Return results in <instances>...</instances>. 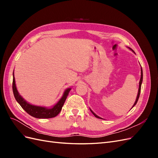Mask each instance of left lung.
Listing matches in <instances>:
<instances>
[{"label": "left lung", "instance_id": "obj_1", "mask_svg": "<svg viewBox=\"0 0 158 158\" xmlns=\"http://www.w3.org/2000/svg\"><path fill=\"white\" fill-rule=\"evenodd\" d=\"M130 49H131V48H129ZM132 50V49H131ZM134 52H135V51H132ZM142 80H143V73H142V67H141V77H140V82H139V88H138V95H137V97H136V101H135V103H134V105H133V106H132V107L135 106V105L136 104V103H137V102H138V98H139V96H140V90H141V85H142ZM131 108V109H132ZM90 111H91V112H92V113H93V114L94 115L95 117H97V118H101V119H103L102 118H101V117H99V116H98L96 114H95L92 110L90 109Z\"/></svg>", "mask_w": 158, "mask_h": 158}]
</instances>
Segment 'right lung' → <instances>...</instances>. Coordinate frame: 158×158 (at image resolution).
Instances as JSON below:
<instances>
[{"label":"right lung","mask_w":158,"mask_h":158,"mask_svg":"<svg viewBox=\"0 0 158 158\" xmlns=\"http://www.w3.org/2000/svg\"><path fill=\"white\" fill-rule=\"evenodd\" d=\"M71 88H67L63 95V96L60 99L59 101L57 102L54 106L51 108H47L45 107L37 106L34 105H31L27 103L21 95L19 94L15 83V78L13 73V82H12V90L14 98H15L17 102L20 105V106L25 110L28 114L31 116L37 118H49L56 117L62 109L63 105L65 102V100L67 98L69 92Z\"/></svg>","instance_id":"obj_1"}]
</instances>
